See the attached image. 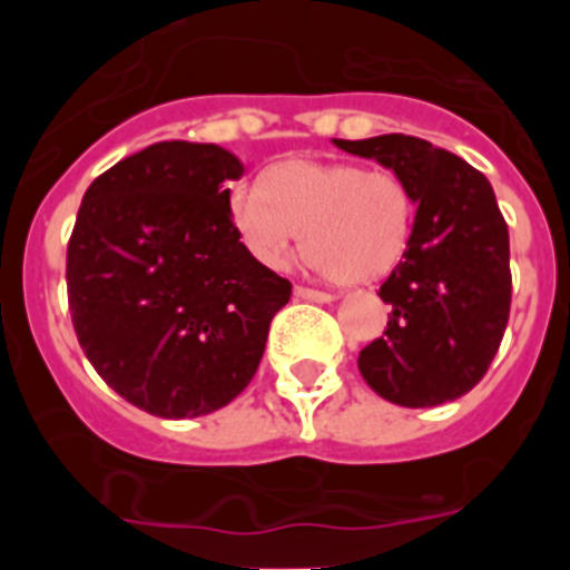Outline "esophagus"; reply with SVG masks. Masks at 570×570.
Returning a JSON list of instances; mask_svg holds the SVG:
<instances>
[{
	"label": "esophagus",
	"mask_w": 570,
	"mask_h": 570,
	"mask_svg": "<svg viewBox=\"0 0 570 570\" xmlns=\"http://www.w3.org/2000/svg\"><path fill=\"white\" fill-rule=\"evenodd\" d=\"M295 295L301 297V301H314V303H331L333 301L331 292L308 289V286H295Z\"/></svg>",
	"instance_id": "1"
}]
</instances>
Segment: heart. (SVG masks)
Returning a JSON list of instances; mask_svg holds the SVG:
<instances>
[{
  "label": "heart",
  "mask_w": 570,
  "mask_h": 570,
  "mask_svg": "<svg viewBox=\"0 0 570 570\" xmlns=\"http://www.w3.org/2000/svg\"><path fill=\"white\" fill-rule=\"evenodd\" d=\"M228 215L245 248L267 267L289 264L303 228L314 269L342 284H366L405 253L413 195L392 170L289 159L264 174V187L234 184Z\"/></svg>",
  "instance_id": "1"
}]
</instances>
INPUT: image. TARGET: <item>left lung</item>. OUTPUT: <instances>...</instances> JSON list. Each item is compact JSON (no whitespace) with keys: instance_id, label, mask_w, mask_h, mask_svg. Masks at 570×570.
I'll return each mask as SVG.
<instances>
[{"instance_id":"left-lung-1","label":"left lung","mask_w":570,"mask_h":570,"mask_svg":"<svg viewBox=\"0 0 570 570\" xmlns=\"http://www.w3.org/2000/svg\"><path fill=\"white\" fill-rule=\"evenodd\" d=\"M333 142L405 178L416 204L402 262L377 292L389 325L361 350V375L394 405L458 400L482 381L510 317V237L491 181L411 135Z\"/></svg>"}]
</instances>
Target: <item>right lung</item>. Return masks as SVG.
<instances>
[{"mask_svg": "<svg viewBox=\"0 0 570 570\" xmlns=\"http://www.w3.org/2000/svg\"><path fill=\"white\" fill-rule=\"evenodd\" d=\"M215 142H154L85 193L68 243L73 331L101 381L163 419L204 416L253 381L292 284L239 243Z\"/></svg>", "mask_w": 570, "mask_h": 570, "instance_id": "right-lung-1", "label": "right lung"}]
</instances>
